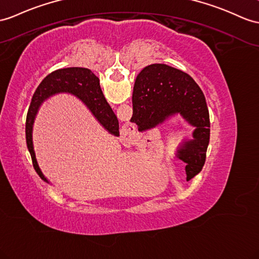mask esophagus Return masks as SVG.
Listing matches in <instances>:
<instances>
[{
	"label": "esophagus",
	"instance_id": "esophagus-1",
	"mask_svg": "<svg viewBox=\"0 0 259 259\" xmlns=\"http://www.w3.org/2000/svg\"><path fill=\"white\" fill-rule=\"evenodd\" d=\"M134 135H135V132L132 130V128H128L127 130V132H126V134H125V136H126V140L127 141H132L134 138Z\"/></svg>",
	"mask_w": 259,
	"mask_h": 259
}]
</instances>
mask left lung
I'll return each instance as SVG.
<instances>
[{"label": "left lung", "mask_w": 259, "mask_h": 259, "mask_svg": "<svg viewBox=\"0 0 259 259\" xmlns=\"http://www.w3.org/2000/svg\"><path fill=\"white\" fill-rule=\"evenodd\" d=\"M132 102L131 122L141 132L156 127L178 113L194 126L193 138L184 142L177 156L187 163V180L197 176L204 166L210 142V115L204 94L195 81L170 66L150 65L138 73Z\"/></svg>", "instance_id": "left-lung-1"}]
</instances>
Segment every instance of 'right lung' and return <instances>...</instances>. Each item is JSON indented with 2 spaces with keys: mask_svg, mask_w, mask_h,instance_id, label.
<instances>
[{
  "mask_svg": "<svg viewBox=\"0 0 259 259\" xmlns=\"http://www.w3.org/2000/svg\"><path fill=\"white\" fill-rule=\"evenodd\" d=\"M60 92H68L78 97L89 108L92 114L97 117L98 121L102 124L106 131L113 135L119 136L118 119L109 103L106 102L102 90L100 88L99 78L90 69L72 67L58 69V70L49 73L37 87L33 99H31L26 116V126H25L26 144L31 161H33V166L39 177L47 182L48 180L44 177L36 160L31 133H33L35 116L42 101L53 96V94Z\"/></svg>",
  "mask_w": 259,
  "mask_h": 259,
  "instance_id": "obj_1",
  "label": "right lung"
}]
</instances>
